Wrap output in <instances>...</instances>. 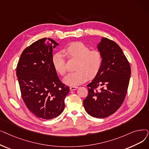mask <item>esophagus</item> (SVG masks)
I'll return each mask as SVG.
<instances>
[{
    "label": "esophagus",
    "instance_id": "obj_1",
    "mask_svg": "<svg viewBox=\"0 0 149 149\" xmlns=\"http://www.w3.org/2000/svg\"><path fill=\"white\" fill-rule=\"evenodd\" d=\"M77 88H78V87L77 86H71V87H70V91H75Z\"/></svg>",
    "mask_w": 149,
    "mask_h": 149
}]
</instances>
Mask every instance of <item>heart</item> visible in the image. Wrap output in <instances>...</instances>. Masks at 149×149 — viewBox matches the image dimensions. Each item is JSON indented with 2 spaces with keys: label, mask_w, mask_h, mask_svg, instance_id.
I'll list each match as a JSON object with an SVG mask.
<instances>
[{
  "label": "heart",
  "mask_w": 149,
  "mask_h": 149,
  "mask_svg": "<svg viewBox=\"0 0 149 149\" xmlns=\"http://www.w3.org/2000/svg\"><path fill=\"white\" fill-rule=\"evenodd\" d=\"M63 53L69 58L79 60L77 71L69 73L63 79V82L69 86H77L85 82L88 78H93L101 68L102 57L98 50H91L90 48L81 42H74L63 50ZM53 66L61 75L66 71L65 56L58 52L52 56Z\"/></svg>",
  "instance_id": "obj_1"
}]
</instances>
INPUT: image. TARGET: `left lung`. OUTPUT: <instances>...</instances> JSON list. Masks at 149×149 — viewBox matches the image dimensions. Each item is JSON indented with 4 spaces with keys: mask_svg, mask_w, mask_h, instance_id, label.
<instances>
[{
    "mask_svg": "<svg viewBox=\"0 0 149 149\" xmlns=\"http://www.w3.org/2000/svg\"><path fill=\"white\" fill-rule=\"evenodd\" d=\"M97 47L102 57V66L87 85L88 94L83 106L90 116L105 118L114 113L124 102L131 68L122 50L114 41L103 37ZM97 87L100 89L97 90Z\"/></svg>",
    "mask_w": 149,
    "mask_h": 149,
    "instance_id": "left-lung-1",
    "label": "left lung"
}]
</instances>
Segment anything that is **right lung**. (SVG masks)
<instances>
[{"label":"right lung","instance_id":"obj_1","mask_svg":"<svg viewBox=\"0 0 149 149\" xmlns=\"http://www.w3.org/2000/svg\"><path fill=\"white\" fill-rule=\"evenodd\" d=\"M59 45L50 38L39 40L23 52L16 76L22 99L36 117L51 119L63 111L69 88L60 80L52 59L53 50Z\"/></svg>","mask_w":149,"mask_h":149}]
</instances>
